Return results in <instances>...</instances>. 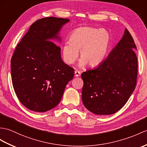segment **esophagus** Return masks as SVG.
<instances>
[{"label": "esophagus", "mask_w": 147, "mask_h": 147, "mask_svg": "<svg viewBox=\"0 0 147 147\" xmlns=\"http://www.w3.org/2000/svg\"><path fill=\"white\" fill-rule=\"evenodd\" d=\"M74 74H75V76H76V77H78V76H80L81 73L79 71H75Z\"/></svg>", "instance_id": "obj_1"}]
</instances>
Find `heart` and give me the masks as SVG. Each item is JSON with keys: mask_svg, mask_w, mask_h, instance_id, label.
<instances>
[{"mask_svg": "<svg viewBox=\"0 0 147 147\" xmlns=\"http://www.w3.org/2000/svg\"><path fill=\"white\" fill-rule=\"evenodd\" d=\"M110 45V36L107 30L93 27H83L73 30L69 40L62 47L63 58L67 64H73L78 59L80 51L81 58L79 65L86 64L96 66L103 62Z\"/></svg>", "mask_w": 147, "mask_h": 147, "instance_id": "1", "label": "heart"}]
</instances>
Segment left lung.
Instances as JSON below:
<instances>
[{
  "label": "left lung",
  "mask_w": 147,
  "mask_h": 147,
  "mask_svg": "<svg viewBox=\"0 0 147 147\" xmlns=\"http://www.w3.org/2000/svg\"><path fill=\"white\" fill-rule=\"evenodd\" d=\"M136 46L128 29L108 57L96 68L81 74L82 101L96 115L115 113L134 92L138 73Z\"/></svg>",
  "instance_id": "1"
}]
</instances>
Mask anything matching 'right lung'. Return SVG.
<instances>
[{
	"instance_id": "1",
	"label": "right lung",
	"mask_w": 147,
	"mask_h": 147,
	"mask_svg": "<svg viewBox=\"0 0 147 147\" xmlns=\"http://www.w3.org/2000/svg\"><path fill=\"white\" fill-rule=\"evenodd\" d=\"M68 19L49 17L36 20L17 45L11 58L13 90L24 107L36 112L56 107L66 84L73 79V67L64 63L61 47L51 41L58 37Z\"/></svg>"
}]
</instances>
